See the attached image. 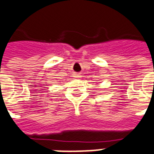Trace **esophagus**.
Masks as SVG:
<instances>
[{
	"instance_id": "obj_1",
	"label": "esophagus",
	"mask_w": 154,
	"mask_h": 154,
	"mask_svg": "<svg viewBox=\"0 0 154 154\" xmlns=\"http://www.w3.org/2000/svg\"><path fill=\"white\" fill-rule=\"evenodd\" d=\"M74 77H76V78H81L82 77L81 73H75L74 74Z\"/></svg>"
}]
</instances>
